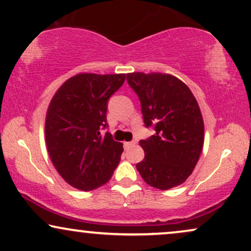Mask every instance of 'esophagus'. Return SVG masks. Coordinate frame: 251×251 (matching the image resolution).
Segmentation results:
<instances>
[{"label":"esophagus","mask_w":251,"mask_h":251,"mask_svg":"<svg viewBox=\"0 0 251 251\" xmlns=\"http://www.w3.org/2000/svg\"><path fill=\"white\" fill-rule=\"evenodd\" d=\"M135 144H136L135 141H128V142H125L124 146H125V148H131L133 146H135Z\"/></svg>","instance_id":"34e87169"}]
</instances>
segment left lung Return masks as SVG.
Segmentation results:
<instances>
[{"label":"left lung","mask_w":251,"mask_h":251,"mask_svg":"<svg viewBox=\"0 0 251 251\" xmlns=\"http://www.w3.org/2000/svg\"><path fill=\"white\" fill-rule=\"evenodd\" d=\"M126 80L140 100L145 126L155 131L139 142L145 158L136 169L153 188H175L191 175L204 145L198 103L188 85L173 75L131 73Z\"/></svg>","instance_id":"left-lung-1"}]
</instances>
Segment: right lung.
<instances>
[{
  "label": "right lung",
  "mask_w": 251,
  "mask_h": 251,
  "mask_svg": "<svg viewBox=\"0 0 251 251\" xmlns=\"http://www.w3.org/2000/svg\"><path fill=\"white\" fill-rule=\"evenodd\" d=\"M125 82V74H77L50 100L45 122L47 151L69 185L90 191L105 184L120 162L123 144L107 127L109 98Z\"/></svg>",
  "instance_id": "add662e5"
}]
</instances>
